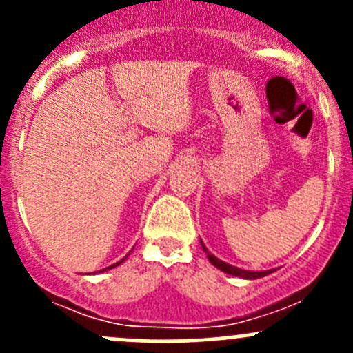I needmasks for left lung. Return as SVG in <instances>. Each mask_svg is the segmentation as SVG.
<instances>
[{"label": "left lung", "mask_w": 353, "mask_h": 353, "mask_svg": "<svg viewBox=\"0 0 353 353\" xmlns=\"http://www.w3.org/2000/svg\"><path fill=\"white\" fill-rule=\"evenodd\" d=\"M203 251L208 254V261L212 263L213 266H216V268L222 270V272L229 273V275L241 276V279H248V280H254V279H261V276H266L268 273H272V270H268V272H249V270H241V268H237V266L229 265V263L222 261V259H219L216 256H213L212 252H208V249L205 248V244H203Z\"/></svg>", "instance_id": "left-lung-1"}]
</instances>
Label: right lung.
<instances>
[{
	"label": "right lung",
	"instance_id": "add662e5",
	"mask_svg": "<svg viewBox=\"0 0 353 353\" xmlns=\"http://www.w3.org/2000/svg\"><path fill=\"white\" fill-rule=\"evenodd\" d=\"M124 261V258L123 259H121V261H117V263H114V265L112 266H108V268H104V270H101V272H105V270H109V268H114V266H117V265H121V263H123Z\"/></svg>",
	"mask_w": 353,
	"mask_h": 353
}]
</instances>
